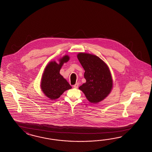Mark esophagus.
I'll return each mask as SVG.
<instances>
[{
    "label": "esophagus",
    "instance_id": "obj_1",
    "mask_svg": "<svg viewBox=\"0 0 152 152\" xmlns=\"http://www.w3.org/2000/svg\"><path fill=\"white\" fill-rule=\"evenodd\" d=\"M78 86H79V84H78V83H76V84H75V85L73 86V87L75 88H77V87H78Z\"/></svg>",
    "mask_w": 152,
    "mask_h": 152
}]
</instances>
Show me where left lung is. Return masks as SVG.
Listing matches in <instances>:
<instances>
[{
	"mask_svg": "<svg viewBox=\"0 0 152 152\" xmlns=\"http://www.w3.org/2000/svg\"><path fill=\"white\" fill-rule=\"evenodd\" d=\"M77 58L85 70L84 77L86 80L79 88L91 103H99L109 95L113 88L109 68L96 55L80 53Z\"/></svg>",
	"mask_w": 152,
	"mask_h": 152,
	"instance_id": "1",
	"label": "left lung"
}]
</instances>
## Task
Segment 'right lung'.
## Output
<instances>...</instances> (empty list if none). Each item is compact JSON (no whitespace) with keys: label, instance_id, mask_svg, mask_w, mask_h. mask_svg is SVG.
I'll return each instance as SVG.
<instances>
[{"label":"right lung","instance_id":"add662e5","mask_svg":"<svg viewBox=\"0 0 152 152\" xmlns=\"http://www.w3.org/2000/svg\"><path fill=\"white\" fill-rule=\"evenodd\" d=\"M69 57L65 55L59 60V63L50 62L46 66L42 75L41 87L43 92L51 100H55L61 96L65 91L71 89V86L60 74L64 63L68 62Z\"/></svg>","mask_w":152,"mask_h":152}]
</instances>
